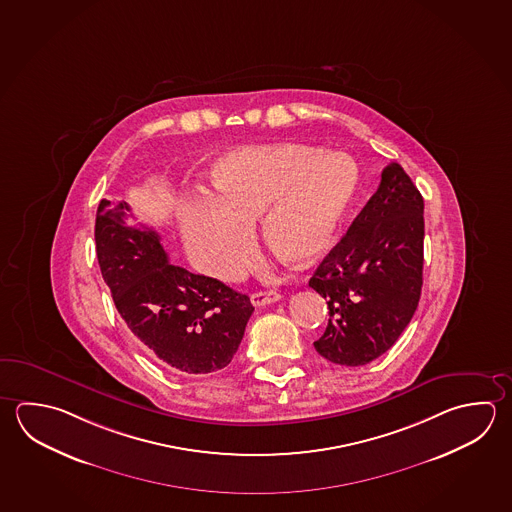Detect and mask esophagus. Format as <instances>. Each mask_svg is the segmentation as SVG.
<instances>
[{
	"label": "esophagus",
	"instance_id": "1",
	"mask_svg": "<svg viewBox=\"0 0 512 512\" xmlns=\"http://www.w3.org/2000/svg\"><path fill=\"white\" fill-rule=\"evenodd\" d=\"M279 299H281V294L278 290H260V292H254L251 296L254 307H265L270 303H276Z\"/></svg>",
	"mask_w": 512,
	"mask_h": 512
}]
</instances>
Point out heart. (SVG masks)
Masks as SVG:
<instances>
[{
  "label": "heart",
  "instance_id": "b5f03b06",
  "mask_svg": "<svg viewBox=\"0 0 512 512\" xmlns=\"http://www.w3.org/2000/svg\"><path fill=\"white\" fill-rule=\"evenodd\" d=\"M218 196L189 205L182 229L196 263L216 278L240 274L254 254L252 225L287 263L325 254L359 187V169L343 153L298 144L234 149L213 166Z\"/></svg>",
  "mask_w": 512,
  "mask_h": 512
}]
</instances>
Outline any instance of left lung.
<instances>
[{"label":"left lung","instance_id":"1","mask_svg":"<svg viewBox=\"0 0 512 512\" xmlns=\"http://www.w3.org/2000/svg\"><path fill=\"white\" fill-rule=\"evenodd\" d=\"M424 265V200L397 162L308 285L330 319L317 354L363 366L390 350L419 305Z\"/></svg>","mask_w":512,"mask_h":512}]
</instances>
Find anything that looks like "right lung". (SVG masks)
Segmentation results:
<instances>
[{"label": "right lung", "instance_id": "1", "mask_svg": "<svg viewBox=\"0 0 512 512\" xmlns=\"http://www.w3.org/2000/svg\"><path fill=\"white\" fill-rule=\"evenodd\" d=\"M130 211L126 202L101 200L95 216L97 260L119 314L146 352L171 370H222L242 343L251 299L171 265L153 229L126 223Z\"/></svg>", "mask_w": 512, "mask_h": 512}]
</instances>
